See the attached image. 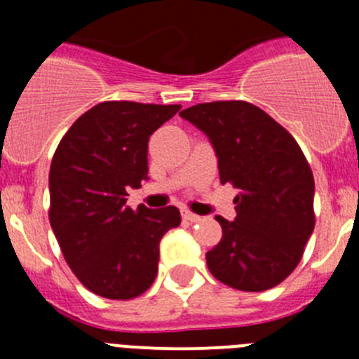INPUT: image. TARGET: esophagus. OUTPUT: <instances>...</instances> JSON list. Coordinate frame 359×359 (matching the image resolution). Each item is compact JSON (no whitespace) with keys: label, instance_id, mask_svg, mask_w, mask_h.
I'll list each match as a JSON object with an SVG mask.
<instances>
[{"label":"esophagus","instance_id":"34e87169","mask_svg":"<svg viewBox=\"0 0 359 359\" xmlns=\"http://www.w3.org/2000/svg\"><path fill=\"white\" fill-rule=\"evenodd\" d=\"M182 215H183V219H185V221H189V223H198V221H201V217H199V215L192 214V212H189V210L183 212Z\"/></svg>","mask_w":359,"mask_h":359}]
</instances>
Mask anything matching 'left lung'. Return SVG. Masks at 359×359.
<instances>
[{"label": "left lung", "instance_id": "1", "mask_svg": "<svg viewBox=\"0 0 359 359\" xmlns=\"http://www.w3.org/2000/svg\"><path fill=\"white\" fill-rule=\"evenodd\" d=\"M180 116L208 136L221 183L239 189L237 217L215 215L223 237L207 252L210 273L233 290H271L297 268L315 230V180L302 149L243 100L198 104Z\"/></svg>", "mask_w": 359, "mask_h": 359}]
</instances>
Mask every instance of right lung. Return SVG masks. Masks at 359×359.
Wrapping results in <instances>:
<instances>
[{
    "label": "right lung",
    "instance_id": "add662e5",
    "mask_svg": "<svg viewBox=\"0 0 359 359\" xmlns=\"http://www.w3.org/2000/svg\"><path fill=\"white\" fill-rule=\"evenodd\" d=\"M182 106L129 100L86 111L50 167V224L66 262L95 294L129 300L151 287L161 237L182 223L176 207L133 210L126 189L149 180V136Z\"/></svg>",
    "mask_w": 359,
    "mask_h": 359
}]
</instances>
